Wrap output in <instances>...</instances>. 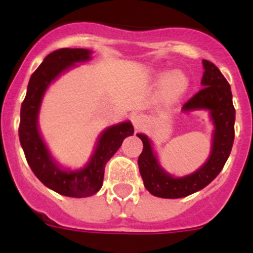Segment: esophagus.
<instances>
[{"label":"esophagus","mask_w":253,"mask_h":253,"mask_svg":"<svg viewBox=\"0 0 253 253\" xmlns=\"http://www.w3.org/2000/svg\"><path fill=\"white\" fill-rule=\"evenodd\" d=\"M145 117L143 114H135L133 117V124L135 126V129H142L145 125Z\"/></svg>","instance_id":"1"}]
</instances>
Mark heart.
Wrapping results in <instances>:
<instances>
[{"label": "heart", "instance_id": "b5f03b06", "mask_svg": "<svg viewBox=\"0 0 253 253\" xmlns=\"http://www.w3.org/2000/svg\"><path fill=\"white\" fill-rule=\"evenodd\" d=\"M187 85V79L179 71L170 73L163 83V91L168 98H175L178 95L182 94Z\"/></svg>", "mask_w": 253, "mask_h": 253}]
</instances>
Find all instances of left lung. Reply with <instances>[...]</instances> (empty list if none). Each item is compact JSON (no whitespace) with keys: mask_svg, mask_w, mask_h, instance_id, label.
I'll use <instances>...</instances> for the list:
<instances>
[{"mask_svg":"<svg viewBox=\"0 0 253 253\" xmlns=\"http://www.w3.org/2000/svg\"><path fill=\"white\" fill-rule=\"evenodd\" d=\"M203 87L185 101L182 109L184 111L194 109H208L211 111L216 126L211 157L202 168L192 174L174 178L161 168L150 147L149 139L143 134H138L143 142V152L138 158L139 172L145 188L155 197L182 198L205 188L219 174L232 149L236 110L232 103L231 86L213 62L203 60Z\"/></svg>","mask_w":253,"mask_h":253,"instance_id":"8db88e82","label":"left lung"}]
</instances>
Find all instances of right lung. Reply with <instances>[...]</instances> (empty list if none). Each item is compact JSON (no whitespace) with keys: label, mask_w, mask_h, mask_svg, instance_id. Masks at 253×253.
Listing matches in <instances>:
<instances>
[{"label":"right lung","mask_w":253,"mask_h":253,"mask_svg":"<svg viewBox=\"0 0 253 253\" xmlns=\"http://www.w3.org/2000/svg\"><path fill=\"white\" fill-rule=\"evenodd\" d=\"M86 48H59L48 54L35 70L27 85V92L20 113L18 135L30 168L39 179L52 191L66 197H89L103 185L104 170L123 140L134 133L130 122L109 126L99 138L98 145L86 167L79 170L62 169L51 158L37 129V114L41 99L50 83L75 62L90 59Z\"/></svg>","instance_id":"obj_1"}]
</instances>
